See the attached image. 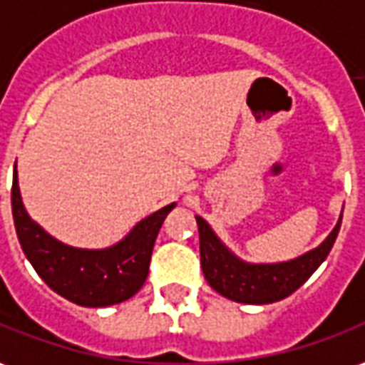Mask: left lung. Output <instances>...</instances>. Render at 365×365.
<instances>
[{
    "instance_id": "left-lung-1",
    "label": "left lung",
    "mask_w": 365,
    "mask_h": 365,
    "mask_svg": "<svg viewBox=\"0 0 365 365\" xmlns=\"http://www.w3.org/2000/svg\"><path fill=\"white\" fill-rule=\"evenodd\" d=\"M197 225L200 236V266L210 288L232 302L272 304L296 292L326 260L340 232L341 215L330 235L316 248L284 262L242 260L216 236L202 216H197Z\"/></svg>"
}]
</instances>
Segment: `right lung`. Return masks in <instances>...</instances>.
I'll list each match as a JSON object with an SVG mask.
<instances>
[{"label": "right lung", "instance_id": "add662e5", "mask_svg": "<svg viewBox=\"0 0 365 365\" xmlns=\"http://www.w3.org/2000/svg\"><path fill=\"white\" fill-rule=\"evenodd\" d=\"M175 202L145 216L115 245L77 248L57 240L27 215L21 200L17 165L11 187L15 232L24 255L53 292L85 308H105L133 298L149 274L150 255L163 220Z\"/></svg>", "mask_w": 365, "mask_h": 365}]
</instances>
